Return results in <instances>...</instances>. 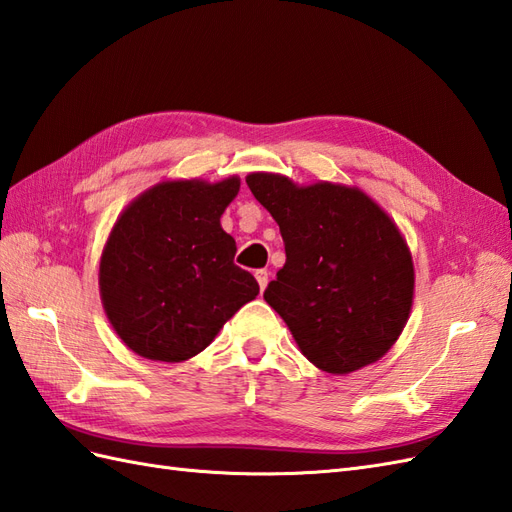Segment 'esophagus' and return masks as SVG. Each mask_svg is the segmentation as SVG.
Here are the masks:
<instances>
[{
    "instance_id": "34e87169",
    "label": "esophagus",
    "mask_w": 512,
    "mask_h": 512,
    "mask_svg": "<svg viewBox=\"0 0 512 512\" xmlns=\"http://www.w3.org/2000/svg\"><path fill=\"white\" fill-rule=\"evenodd\" d=\"M255 279L259 283V290L264 292L266 285H268V270H255Z\"/></svg>"
}]
</instances>
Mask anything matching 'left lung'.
Segmentation results:
<instances>
[{
  "label": "left lung",
  "mask_w": 512,
  "mask_h": 512,
  "mask_svg": "<svg viewBox=\"0 0 512 512\" xmlns=\"http://www.w3.org/2000/svg\"><path fill=\"white\" fill-rule=\"evenodd\" d=\"M246 183L281 229L285 266L264 298L300 352L329 374L376 363L413 305V257L396 222L342 183L298 186L277 173H251Z\"/></svg>",
  "instance_id": "obj_1"
}]
</instances>
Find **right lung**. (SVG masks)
<instances>
[{
	"instance_id": "add662e5",
	"label": "right lung",
	"mask_w": 512,
	"mask_h": 512,
	"mask_svg": "<svg viewBox=\"0 0 512 512\" xmlns=\"http://www.w3.org/2000/svg\"><path fill=\"white\" fill-rule=\"evenodd\" d=\"M240 177L160 181L131 201L108 235L99 294L112 329L136 355L181 363L199 355L259 294L233 264L235 240L220 216Z\"/></svg>"
}]
</instances>
